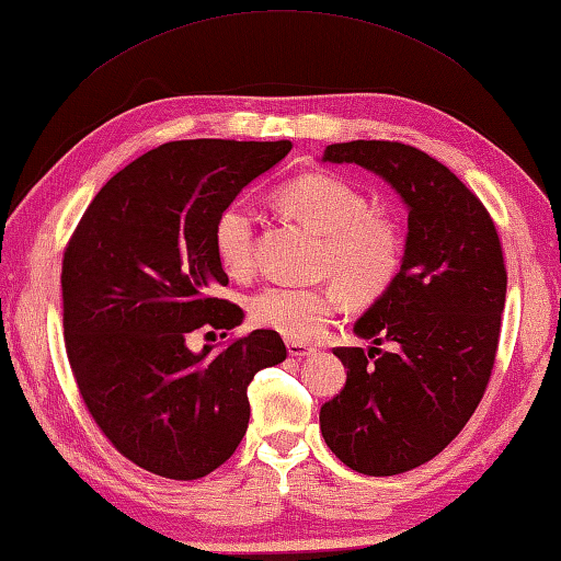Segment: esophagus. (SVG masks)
Wrapping results in <instances>:
<instances>
[{
    "label": "esophagus",
    "instance_id": "esophagus-1",
    "mask_svg": "<svg viewBox=\"0 0 561 561\" xmlns=\"http://www.w3.org/2000/svg\"><path fill=\"white\" fill-rule=\"evenodd\" d=\"M288 353L293 358H307V356H314L317 348L307 344H297V341H288Z\"/></svg>",
    "mask_w": 561,
    "mask_h": 561
}]
</instances>
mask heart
<instances>
[{"instance_id": "1", "label": "heart", "mask_w": 561, "mask_h": 561, "mask_svg": "<svg viewBox=\"0 0 561 561\" xmlns=\"http://www.w3.org/2000/svg\"><path fill=\"white\" fill-rule=\"evenodd\" d=\"M285 217L322 237L319 273L334 283L317 288L268 285L249 297V319L283 339L307 344L324 334L341 307L368 305L392 288L404 264V227L392 213L373 208L368 193L334 174H302L276 191ZM217 264L230 278L254 273V215L239 203L227 205L213 227Z\"/></svg>"}]
</instances>
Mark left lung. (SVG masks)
<instances>
[{
    "mask_svg": "<svg viewBox=\"0 0 561 561\" xmlns=\"http://www.w3.org/2000/svg\"><path fill=\"white\" fill-rule=\"evenodd\" d=\"M324 162L375 171L409 208L402 271L353 327L375 346L334 348L348 377L319 411L327 445L351 470L402 474L433 460L482 402L506 302L504 251L484 203L416 147L339 142Z\"/></svg>",
    "mask_w": 561,
    "mask_h": 561,
    "instance_id": "obj_1",
    "label": "left lung"
}]
</instances>
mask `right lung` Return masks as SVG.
<instances>
[{
  "label": "right lung",
  "instance_id": "right-lung-1",
  "mask_svg": "<svg viewBox=\"0 0 561 561\" xmlns=\"http://www.w3.org/2000/svg\"><path fill=\"white\" fill-rule=\"evenodd\" d=\"M288 140H176L121 169L89 203L62 254L67 360L91 419L142 470L191 482L217 470L249 426L247 387L288 356L256 329L213 353L191 336L242 324L213 227Z\"/></svg>",
  "mask_w": 561,
  "mask_h": 561
}]
</instances>
